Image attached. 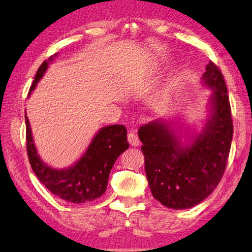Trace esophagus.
Listing matches in <instances>:
<instances>
[{"label":"esophagus","mask_w":252,"mask_h":252,"mask_svg":"<svg viewBox=\"0 0 252 252\" xmlns=\"http://www.w3.org/2000/svg\"><path fill=\"white\" fill-rule=\"evenodd\" d=\"M127 139H128V143L130 144L131 146H138L139 145V139L137 137V135L133 133V131L128 133V135H127Z\"/></svg>","instance_id":"34e87169"}]
</instances>
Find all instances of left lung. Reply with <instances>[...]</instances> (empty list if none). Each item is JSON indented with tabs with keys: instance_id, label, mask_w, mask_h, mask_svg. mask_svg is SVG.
I'll return each instance as SVG.
<instances>
[{
	"instance_id": "obj_1",
	"label": "left lung",
	"mask_w": 252,
	"mask_h": 252,
	"mask_svg": "<svg viewBox=\"0 0 252 252\" xmlns=\"http://www.w3.org/2000/svg\"><path fill=\"white\" fill-rule=\"evenodd\" d=\"M202 84L211 88L209 117L199 134L182 141L168 122L155 119L139 127L145 172L153 196L164 207L182 210L199 204L218 187L232 141L228 90L219 68L210 61Z\"/></svg>"
}]
</instances>
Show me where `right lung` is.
Returning a JSON list of instances; mask_svg holds the SVG:
<instances>
[{
  "label": "right lung",
  "mask_w": 252,
  "mask_h": 252,
  "mask_svg": "<svg viewBox=\"0 0 252 252\" xmlns=\"http://www.w3.org/2000/svg\"><path fill=\"white\" fill-rule=\"evenodd\" d=\"M51 56L40 65L30 94L52 63ZM27 151L31 167L38 179L53 194L71 203H86L104 194L110 170L123 152L129 147L127 129L124 125H109L98 130L93 141L77 162L67 168H53L41 159L32 137L30 122L27 117Z\"/></svg>",
  "instance_id": "1"
}]
</instances>
